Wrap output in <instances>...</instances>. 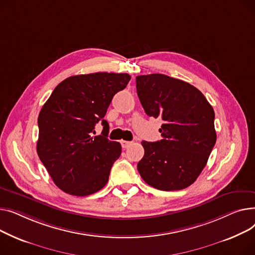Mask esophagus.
<instances>
[{
    "label": "esophagus",
    "mask_w": 255,
    "mask_h": 255,
    "mask_svg": "<svg viewBox=\"0 0 255 255\" xmlns=\"http://www.w3.org/2000/svg\"><path fill=\"white\" fill-rule=\"evenodd\" d=\"M121 143H122L123 148H128V146H130V145H131V143H132V142H129V141H124V140H123Z\"/></svg>",
    "instance_id": "esophagus-1"
}]
</instances>
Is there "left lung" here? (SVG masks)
<instances>
[{"label": "left lung", "instance_id": "1", "mask_svg": "<svg viewBox=\"0 0 255 255\" xmlns=\"http://www.w3.org/2000/svg\"><path fill=\"white\" fill-rule=\"evenodd\" d=\"M136 84L146 114L163 122L160 141L142 142L145 153L138 171L156 189L186 188L197 180L215 145L214 110L197 87L167 75H141Z\"/></svg>", "mask_w": 255, "mask_h": 255}]
</instances>
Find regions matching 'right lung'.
<instances>
[{"label":"right lung","mask_w":255,"mask_h":255,"mask_svg":"<svg viewBox=\"0 0 255 255\" xmlns=\"http://www.w3.org/2000/svg\"><path fill=\"white\" fill-rule=\"evenodd\" d=\"M130 80L127 73L99 72L71 76L59 83L39 113L38 155L55 185L85 197L107 184L122 145L110 141L105 121L115 94ZM102 121L103 131L93 136Z\"/></svg>","instance_id":"obj_1"}]
</instances>
